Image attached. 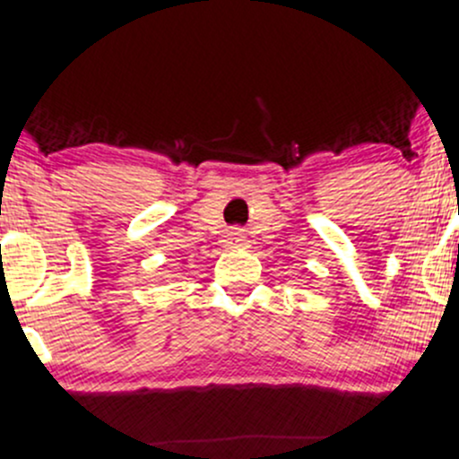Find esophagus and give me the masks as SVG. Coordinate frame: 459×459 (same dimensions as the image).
<instances>
[{
    "mask_svg": "<svg viewBox=\"0 0 459 459\" xmlns=\"http://www.w3.org/2000/svg\"><path fill=\"white\" fill-rule=\"evenodd\" d=\"M226 244H229L230 248H242V246H246L248 242H246V235L242 230H233V233L226 238Z\"/></svg>",
    "mask_w": 459,
    "mask_h": 459,
    "instance_id": "1",
    "label": "esophagus"
}]
</instances>
